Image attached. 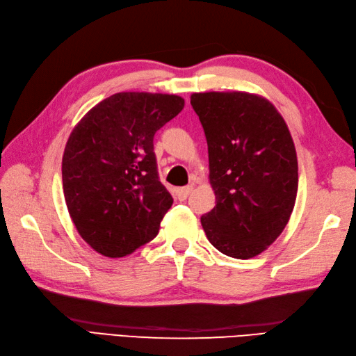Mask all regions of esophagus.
I'll return each instance as SVG.
<instances>
[{
    "mask_svg": "<svg viewBox=\"0 0 356 356\" xmlns=\"http://www.w3.org/2000/svg\"><path fill=\"white\" fill-rule=\"evenodd\" d=\"M191 193H193V186L179 188V190H177V197H179V200H185Z\"/></svg>",
    "mask_w": 356,
    "mask_h": 356,
    "instance_id": "34e87169",
    "label": "esophagus"
}]
</instances>
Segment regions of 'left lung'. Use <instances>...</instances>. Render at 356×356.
Instances as JSON below:
<instances>
[{
  "mask_svg": "<svg viewBox=\"0 0 356 356\" xmlns=\"http://www.w3.org/2000/svg\"><path fill=\"white\" fill-rule=\"evenodd\" d=\"M208 142L216 207L200 222L209 243L248 260L286 228L298 190L297 151L274 104L246 92L193 93Z\"/></svg>",
  "mask_w": 356,
  "mask_h": 356,
  "instance_id": "left-lung-1",
  "label": "left lung"
}]
</instances>
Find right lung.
Here are the masks:
<instances>
[{"instance_id": "add662e5", "label": "right lung", "mask_w": 356, "mask_h": 356, "mask_svg": "<svg viewBox=\"0 0 356 356\" xmlns=\"http://www.w3.org/2000/svg\"><path fill=\"white\" fill-rule=\"evenodd\" d=\"M184 105L177 95L122 92L73 128L63 156L64 197L96 252L118 259L157 236L172 197L159 182L153 138Z\"/></svg>"}]
</instances>
